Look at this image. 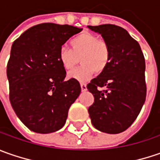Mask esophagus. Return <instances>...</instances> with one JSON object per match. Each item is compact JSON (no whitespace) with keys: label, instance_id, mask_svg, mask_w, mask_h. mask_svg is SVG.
Here are the masks:
<instances>
[{"label":"esophagus","instance_id":"obj_1","mask_svg":"<svg viewBox=\"0 0 160 160\" xmlns=\"http://www.w3.org/2000/svg\"><path fill=\"white\" fill-rule=\"evenodd\" d=\"M81 90H82V92H85L87 90V86L85 83H81Z\"/></svg>","mask_w":160,"mask_h":160}]
</instances>
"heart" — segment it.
<instances>
[{
  "instance_id": "b5f03b06",
  "label": "heart",
  "mask_w": 160,
  "mask_h": 160,
  "mask_svg": "<svg viewBox=\"0 0 160 160\" xmlns=\"http://www.w3.org/2000/svg\"><path fill=\"white\" fill-rule=\"evenodd\" d=\"M71 49L61 47L58 51V59L65 70H72L81 60L82 66L71 71L68 78L78 82H86L94 72L102 74L110 63L111 52L109 45L96 34L83 33L70 41Z\"/></svg>"
}]
</instances>
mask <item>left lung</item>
<instances>
[{"instance_id":"left-lung-1","label":"left lung","mask_w":160,"mask_h":160,"mask_svg":"<svg viewBox=\"0 0 160 160\" xmlns=\"http://www.w3.org/2000/svg\"><path fill=\"white\" fill-rule=\"evenodd\" d=\"M109 45L108 68L87 84L94 102L88 108L96 129L119 133L131 126L146 99L145 58L137 41L126 29L111 24L88 26Z\"/></svg>"}]
</instances>
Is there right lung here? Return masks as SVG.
<instances>
[{
    "mask_svg": "<svg viewBox=\"0 0 160 160\" xmlns=\"http://www.w3.org/2000/svg\"><path fill=\"white\" fill-rule=\"evenodd\" d=\"M82 28L42 23L14 41L7 64L9 102L21 122L39 133L64 126L70 106L81 92L78 81H65L58 51Z\"/></svg>",
    "mask_w": 160,
    "mask_h": 160,
    "instance_id": "1",
    "label": "right lung"
}]
</instances>
